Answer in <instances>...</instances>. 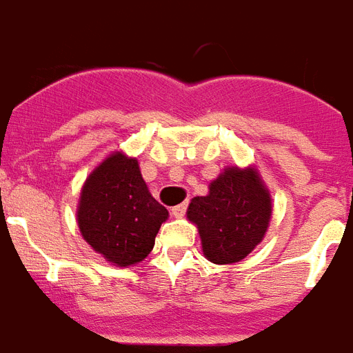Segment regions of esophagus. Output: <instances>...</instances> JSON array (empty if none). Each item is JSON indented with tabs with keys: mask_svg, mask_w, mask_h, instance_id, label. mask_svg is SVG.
<instances>
[{
	"mask_svg": "<svg viewBox=\"0 0 353 353\" xmlns=\"http://www.w3.org/2000/svg\"><path fill=\"white\" fill-rule=\"evenodd\" d=\"M185 212H186V205L183 203V205H177L172 208V214H174V217H183L185 216Z\"/></svg>",
	"mask_w": 353,
	"mask_h": 353,
	"instance_id": "esophagus-1",
	"label": "esophagus"
}]
</instances>
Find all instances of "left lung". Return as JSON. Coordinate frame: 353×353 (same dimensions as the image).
Returning <instances> with one entry per match:
<instances>
[{
    "mask_svg": "<svg viewBox=\"0 0 353 353\" xmlns=\"http://www.w3.org/2000/svg\"><path fill=\"white\" fill-rule=\"evenodd\" d=\"M186 216L199 228L203 252L212 263H237L265 237L270 194L252 168H226L210 185L208 196L192 199Z\"/></svg>",
    "mask_w": 353,
    "mask_h": 353,
    "instance_id": "8db88e82",
    "label": "left lung"
}]
</instances>
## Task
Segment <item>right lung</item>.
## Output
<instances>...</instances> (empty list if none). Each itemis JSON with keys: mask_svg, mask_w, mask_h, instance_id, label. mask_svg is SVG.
I'll return each mask as SVG.
<instances>
[{"mask_svg": "<svg viewBox=\"0 0 353 353\" xmlns=\"http://www.w3.org/2000/svg\"><path fill=\"white\" fill-rule=\"evenodd\" d=\"M168 210L150 196L136 159L112 154L88 176L77 223L88 245L117 266L150 254Z\"/></svg>", "mask_w": 353, "mask_h": 353, "instance_id": "1", "label": "right lung"}]
</instances>
